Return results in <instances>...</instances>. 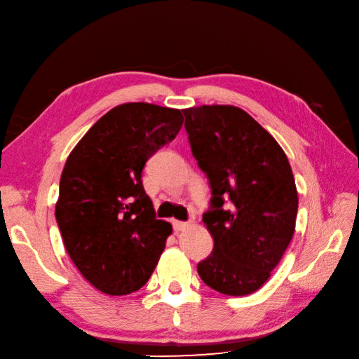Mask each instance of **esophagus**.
Listing matches in <instances>:
<instances>
[{"label": "esophagus", "mask_w": 359, "mask_h": 359, "mask_svg": "<svg viewBox=\"0 0 359 359\" xmlns=\"http://www.w3.org/2000/svg\"><path fill=\"white\" fill-rule=\"evenodd\" d=\"M172 225H173V230L177 231V233H180L182 230H186L190 224L189 222H182V221H172Z\"/></svg>", "instance_id": "obj_1"}]
</instances>
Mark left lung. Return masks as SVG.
I'll return each instance as SVG.
<instances>
[{"instance_id":"left-lung-1","label":"left lung","mask_w":359,"mask_h":359,"mask_svg":"<svg viewBox=\"0 0 359 359\" xmlns=\"http://www.w3.org/2000/svg\"><path fill=\"white\" fill-rule=\"evenodd\" d=\"M182 112L213 195L203 221L215 247L198 274L221 294H252L294 236L299 195L290 161L274 137L238 107L203 104Z\"/></svg>"}]
</instances>
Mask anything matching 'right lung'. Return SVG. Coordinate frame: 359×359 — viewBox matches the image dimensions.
<instances>
[{
	"label": "right lung",
	"mask_w": 359,
	"mask_h": 359,
	"mask_svg": "<svg viewBox=\"0 0 359 359\" xmlns=\"http://www.w3.org/2000/svg\"><path fill=\"white\" fill-rule=\"evenodd\" d=\"M180 109L133 102L100 117L68 155L56 221L73 264L108 295L138 291L158 264L172 225L156 219L142 173L177 137Z\"/></svg>",
	"instance_id": "right-lung-1"
}]
</instances>
